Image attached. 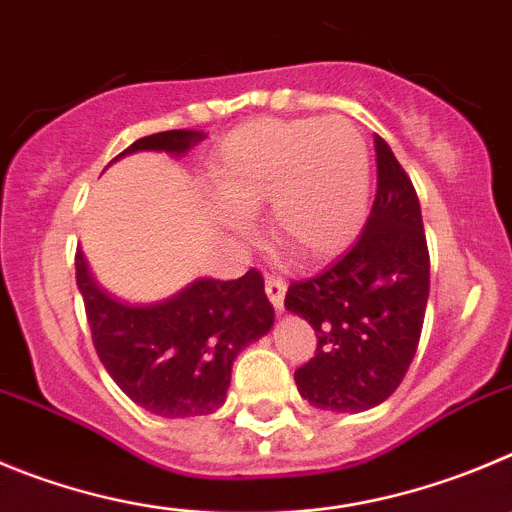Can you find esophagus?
I'll use <instances>...</instances> for the list:
<instances>
[{"mask_svg":"<svg viewBox=\"0 0 512 512\" xmlns=\"http://www.w3.org/2000/svg\"><path fill=\"white\" fill-rule=\"evenodd\" d=\"M285 290H288V283L283 278H275V275H267L265 278V293L270 298L272 308L283 310L285 308Z\"/></svg>","mask_w":512,"mask_h":512,"instance_id":"obj_1","label":"esophagus"}]
</instances>
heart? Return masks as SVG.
<instances>
[{
  "mask_svg": "<svg viewBox=\"0 0 512 512\" xmlns=\"http://www.w3.org/2000/svg\"><path fill=\"white\" fill-rule=\"evenodd\" d=\"M219 222L237 234L267 204L272 240L295 262L341 255L371 197L366 138L346 118H257L234 128L209 161Z\"/></svg>",
  "mask_w": 512,
  "mask_h": 512,
  "instance_id": "1",
  "label": "heart"
}]
</instances>
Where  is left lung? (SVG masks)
Returning <instances> with one entry per match:
<instances>
[{
    "label": "left lung",
    "instance_id": "8db88e82",
    "mask_svg": "<svg viewBox=\"0 0 512 512\" xmlns=\"http://www.w3.org/2000/svg\"><path fill=\"white\" fill-rule=\"evenodd\" d=\"M376 199L356 245L315 278L293 283L285 308L318 338L295 371L310 407L356 414L379 407L407 374L429 298V252L417 191L381 136Z\"/></svg>",
    "mask_w": 512,
    "mask_h": 512
}]
</instances>
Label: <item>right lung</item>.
<instances>
[{"instance_id": "add662e5", "label": "right lung", "mask_w": 512, "mask_h": 512, "mask_svg": "<svg viewBox=\"0 0 512 512\" xmlns=\"http://www.w3.org/2000/svg\"><path fill=\"white\" fill-rule=\"evenodd\" d=\"M204 138L189 128L154 133L138 138L113 161L138 151L184 156ZM75 278L105 371L128 399L156 417L217 412L227 401L237 353L260 341L275 323L257 270L227 283L194 280L171 298L148 305H128L100 290L83 252L75 255Z\"/></svg>"}]
</instances>
